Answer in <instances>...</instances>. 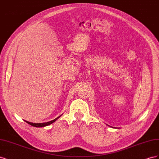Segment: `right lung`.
<instances>
[{"label":"right lung","mask_w":159,"mask_h":159,"mask_svg":"<svg viewBox=\"0 0 159 159\" xmlns=\"http://www.w3.org/2000/svg\"><path fill=\"white\" fill-rule=\"evenodd\" d=\"M61 117V115L59 117H57V118L54 119V120H52V121H48L47 123H31V122H29V121H25L27 123H28L29 125H30L32 126H34V127H45V126H48L49 125L53 123L54 122H55L56 120L57 119H59L60 117Z\"/></svg>","instance_id":"1"}]
</instances>
